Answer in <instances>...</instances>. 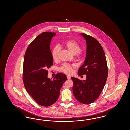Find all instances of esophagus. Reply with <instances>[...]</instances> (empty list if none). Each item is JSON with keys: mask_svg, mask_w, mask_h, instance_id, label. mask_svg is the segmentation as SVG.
<instances>
[{"mask_svg": "<svg viewBox=\"0 0 130 130\" xmlns=\"http://www.w3.org/2000/svg\"><path fill=\"white\" fill-rule=\"evenodd\" d=\"M66 77H67L68 79H71V77H70V76H67Z\"/></svg>", "mask_w": 130, "mask_h": 130, "instance_id": "34e87169", "label": "esophagus"}]
</instances>
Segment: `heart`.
I'll list each match as a JSON object with an SVG mask.
<instances>
[{
    "label": "heart",
    "instance_id": "1",
    "mask_svg": "<svg viewBox=\"0 0 130 130\" xmlns=\"http://www.w3.org/2000/svg\"><path fill=\"white\" fill-rule=\"evenodd\" d=\"M64 46L70 53L73 55H77V58L78 59L83 58L85 55V53L81 50L80 44L73 39H70L64 43ZM60 51V47L58 45H56L53 48L52 51V56L53 59L56 61L58 59L59 53ZM75 67L74 65L67 63H64L59 68V71L67 75L72 74L73 69Z\"/></svg>",
    "mask_w": 130,
    "mask_h": 130
}]
</instances>
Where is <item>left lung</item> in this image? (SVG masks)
<instances>
[{
    "label": "left lung",
    "instance_id": "obj_1",
    "mask_svg": "<svg viewBox=\"0 0 130 130\" xmlns=\"http://www.w3.org/2000/svg\"><path fill=\"white\" fill-rule=\"evenodd\" d=\"M81 35L86 42V56L78 74L86 75V79L80 80L71 77L73 82L72 91L79 102L88 105L97 100L102 91L108 77V67L104 51L99 41L85 33Z\"/></svg>",
    "mask_w": 130,
    "mask_h": 130
}]
</instances>
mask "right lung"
I'll use <instances>...</instances> for the list:
<instances>
[{"instance_id": "obj_1", "label": "right lung", "mask_w": 130, "mask_h": 130, "mask_svg": "<svg viewBox=\"0 0 130 130\" xmlns=\"http://www.w3.org/2000/svg\"><path fill=\"white\" fill-rule=\"evenodd\" d=\"M56 33L44 32L28 46L23 63V81L25 88L38 104L52 105L58 99L60 90L67 79L58 73L53 79L47 77L48 69L53 65L50 42Z\"/></svg>"}]
</instances>
